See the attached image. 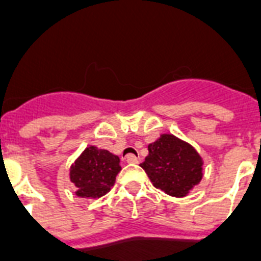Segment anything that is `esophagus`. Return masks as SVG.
Segmentation results:
<instances>
[{
  "label": "esophagus",
  "instance_id": "34e87169",
  "mask_svg": "<svg viewBox=\"0 0 261 261\" xmlns=\"http://www.w3.org/2000/svg\"><path fill=\"white\" fill-rule=\"evenodd\" d=\"M124 161H126L127 164H137L138 163V157L134 154H128L124 157Z\"/></svg>",
  "mask_w": 261,
  "mask_h": 261
}]
</instances>
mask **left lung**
<instances>
[{"label": "left lung", "mask_w": 261, "mask_h": 261, "mask_svg": "<svg viewBox=\"0 0 261 261\" xmlns=\"http://www.w3.org/2000/svg\"><path fill=\"white\" fill-rule=\"evenodd\" d=\"M149 154L141 167L153 186L165 194L187 196L203 177V160L199 153L172 134H163L147 146Z\"/></svg>", "instance_id": "8db88e82"}]
</instances>
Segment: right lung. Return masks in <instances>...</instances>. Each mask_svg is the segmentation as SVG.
<instances>
[{
  "label": "right lung",
  "mask_w": 261,
  "mask_h": 261,
  "mask_svg": "<svg viewBox=\"0 0 261 261\" xmlns=\"http://www.w3.org/2000/svg\"><path fill=\"white\" fill-rule=\"evenodd\" d=\"M120 160L108 150L89 146L70 167V181L80 198H101L110 192L120 172Z\"/></svg>",
  "instance_id": "right-lung-1"
}]
</instances>
